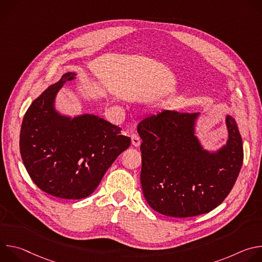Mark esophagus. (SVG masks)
<instances>
[{
  "label": "esophagus",
  "mask_w": 262,
  "mask_h": 262,
  "mask_svg": "<svg viewBox=\"0 0 262 262\" xmlns=\"http://www.w3.org/2000/svg\"><path fill=\"white\" fill-rule=\"evenodd\" d=\"M132 144L135 147H139L141 145V139H140V137L137 134L132 135Z\"/></svg>",
  "instance_id": "esophagus-1"
}]
</instances>
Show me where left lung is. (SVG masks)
<instances>
[{
    "instance_id": "1",
    "label": "left lung",
    "mask_w": 262,
    "mask_h": 262,
    "mask_svg": "<svg viewBox=\"0 0 262 262\" xmlns=\"http://www.w3.org/2000/svg\"><path fill=\"white\" fill-rule=\"evenodd\" d=\"M198 113L162 111L138 124L142 139L141 184L147 203L174 217H190L219 206L239 174L244 150L235 120L226 117L229 139L215 154L194 135Z\"/></svg>"
}]
</instances>
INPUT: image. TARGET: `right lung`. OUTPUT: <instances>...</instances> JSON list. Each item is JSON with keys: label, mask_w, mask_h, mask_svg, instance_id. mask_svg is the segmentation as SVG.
<instances>
[{"label": "right lung", "mask_w": 262, "mask_h": 262, "mask_svg": "<svg viewBox=\"0 0 262 262\" xmlns=\"http://www.w3.org/2000/svg\"><path fill=\"white\" fill-rule=\"evenodd\" d=\"M76 73L67 72L27 110L19 150L34 183L55 197L83 199L97 188L106 170L130 145L120 127L94 115L70 119L54 108L57 92Z\"/></svg>", "instance_id": "add662e5"}]
</instances>
